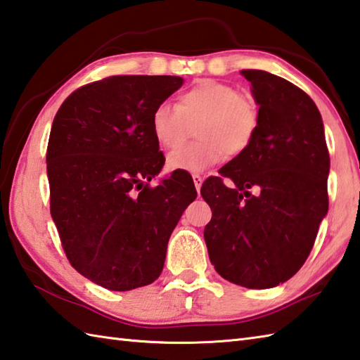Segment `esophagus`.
Returning <instances> with one entry per match:
<instances>
[{"label": "esophagus", "mask_w": 360, "mask_h": 360, "mask_svg": "<svg viewBox=\"0 0 360 360\" xmlns=\"http://www.w3.org/2000/svg\"><path fill=\"white\" fill-rule=\"evenodd\" d=\"M193 181H194V186H195V189H197V191H200V188H202V181H203V177H202V175H199V174H194V175H193Z\"/></svg>", "instance_id": "obj_1"}]
</instances>
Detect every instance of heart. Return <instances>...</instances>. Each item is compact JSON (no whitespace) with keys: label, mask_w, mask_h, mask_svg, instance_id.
Wrapping results in <instances>:
<instances>
[{"label":"heart","mask_w":360,"mask_h":360,"mask_svg":"<svg viewBox=\"0 0 360 360\" xmlns=\"http://www.w3.org/2000/svg\"><path fill=\"white\" fill-rule=\"evenodd\" d=\"M199 122L200 139L185 148L179 146L188 133V124ZM259 112L253 101L240 96L236 88L214 79H202L183 90L177 105L160 104L150 118L155 141L174 150L167 157L172 171L202 174L224 160L225 153L238 157L250 148L258 134Z\"/></svg>","instance_id":"heart-1"}]
</instances>
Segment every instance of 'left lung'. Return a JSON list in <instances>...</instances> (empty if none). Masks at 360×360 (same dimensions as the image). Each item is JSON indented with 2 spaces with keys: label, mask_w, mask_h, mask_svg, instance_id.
Returning <instances> with one entry per match:
<instances>
[{
  "label": "left lung",
  "mask_w": 360,
  "mask_h": 360,
  "mask_svg": "<svg viewBox=\"0 0 360 360\" xmlns=\"http://www.w3.org/2000/svg\"><path fill=\"white\" fill-rule=\"evenodd\" d=\"M240 75L259 105L258 134L219 171L221 177L203 183L200 193L212 211L203 236L222 278L270 289L295 275L312 250L328 212L329 153L321 115L303 90L267 71Z\"/></svg>",
  "instance_id": "left-lung-1"
}]
</instances>
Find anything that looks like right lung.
Returning <instances> with one entry per match:
<instances>
[{"instance_id":"right-lung-1","label":"right lung","mask_w":360,"mask_h":360,"mask_svg":"<svg viewBox=\"0 0 360 360\" xmlns=\"http://www.w3.org/2000/svg\"><path fill=\"white\" fill-rule=\"evenodd\" d=\"M181 85L179 76L102 79L71 93L51 127V216L71 266L105 289L157 280L175 225L197 197L177 171L148 185L165 165L152 113Z\"/></svg>"}]
</instances>
